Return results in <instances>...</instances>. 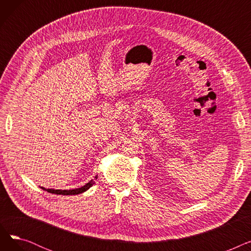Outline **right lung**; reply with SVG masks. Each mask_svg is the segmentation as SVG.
I'll list each match as a JSON object with an SVG mask.
<instances>
[{"label": "right lung", "mask_w": 251, "mask_h": 251, "mask_svg": "<svg viewBox=\"0 0 251 251\" xmlns=\"http://www.w3.org/2000/svg\"><path fill=\"white\" fill-rule=\"evenodd\" d=\"M97 180V176L95 177V179H91L88 183H86L84 186L80 187V188H75V189H70V190H62V189H47L45 187H41L42 189L50 192V193H54V194H60V195H76L79 193H83L86 190H88L94 184L96 183Z\"/></svg>", "instance_id": "obj_1"}]
</instances>
